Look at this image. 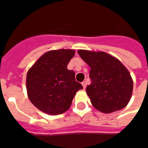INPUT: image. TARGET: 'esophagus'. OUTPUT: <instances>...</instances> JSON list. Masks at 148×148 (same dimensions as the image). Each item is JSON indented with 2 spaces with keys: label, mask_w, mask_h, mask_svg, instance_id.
I'll return each mask as SVG.
<instances>
[{
  "label": "esophagus",
  "mask_w": 148,
  "mask_h": 148,
  "mask_svg": "<svg viewBox=\"0 0 148 148\" xmlns=\"http://www.w3.org/2000/svg\"><path fill=\"white\" fill-rule=\"evenodd\" d=\"M82 86H83V88H84V90H85V89H86V82H85V81H84V82H82Z\"/></svg>",
  "instance_id": "esophagus-1"
}]
</instances>
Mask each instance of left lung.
Here are the masks:
<instances>
[{
  "label": "left lung",
  "mask_w": 148,
  "mask_h": 148,
  "mask_svg": "<svg viewBox=\"0 0 148 148\" xmlns=\"http://www.w3.org/2000/svg\"><path fill=\"white\" fill-rule=\"evenodd\" d=\"M90 66L91 84L86 93L93 107L104 113L122 109L129 102L133 90L130 73L121 62L106 52L78 50Z\"/></svg>",
  "instance_id": "8db88e82"
}]
</instances>
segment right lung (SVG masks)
<instances>
[{"label": "right lung", "mask_w": 148, "mask_h": 148, "mask_svg": "<svg viewBox=\"0 0 148 148\" xmlns=\"http://www.w3.org/2000/svg\"><path fill=\"white\" fill-rule=\"evenodd\" d=\"M74 54V50L69 49L50 51L27 71V96L40 111L50 115L63 113L70 109L75 93L83 88L75 81L74 71L67 69Z\"/></svg>", "instance_id": "obj_1"}]
</instances>
